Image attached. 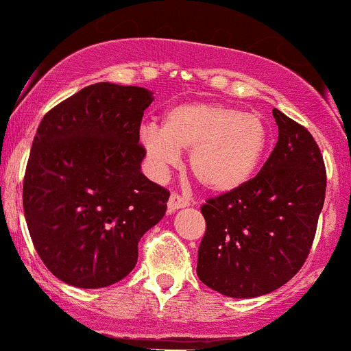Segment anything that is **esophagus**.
I'll return each instance as SVG.
<instances>
[{
    "label": "esophagus",
    "instance_id": "1",
    "mask_svg": "<svg viewBox=\"0 0 351 351\" xmlns=\"http://www.w3.org/2000/svg\"><path fill=\"white\" fill-rule=\"evenodd\" d=\"M187 204H189V199H187V197H184L182 194H179V193H172L171 197H169L167 208H169V211L172 213V211L187 206Z\"/></svg>",
    "mask_w": 351,
    "mask_h": 351
}]
</instances>
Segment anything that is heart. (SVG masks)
I'll return each mask as SVG.
<instances>
[{
  "label": "heart",
  "mask_w": 351,
  "mask_h": 351,
  "mask_svg": "<svg viewBox=\"0 0 351 351\" xmlns=\"http://www.w3.org/2000/svg\"><path fill=\"white\" fill-rule=\"evenodd\" d=\"M140 141L157 174L179 164V152H191L194 179L208 191L228 193L258 171L268 131L261 117L225 104H180L165 112L162 128H141Z\"/></svg>",
  "instance_id": "b5f03b06"
}]
</instances>
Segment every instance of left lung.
<instances>
[{
  "label": "left lung",
  "mask_w": 351,
  "mask_h": 351,
  "mask_svg": "<svg viewBox=\"0 0 351 351\" xmlns=\"http://www.w3.org/2000/svg\"><path fill=\"white\" fill-rule=\"evenodd\" d=\"M278 141L259 174L208 197L196 273L217 292L251 298L285 285L304 266L326 196L321 150L302 124L273 109Z\"/></svg>",
  "instance_id": "left-lung-1"
}]
</instances>
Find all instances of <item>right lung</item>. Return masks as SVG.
I'll return each instance as SVG.
<instances>
[{
	"instance_id": "1",
	"label": "right lung",
	"mask_w": 351,
	"mask_h": 351,
	"mask_svg": "<svg viewBox=\"0 0 351 351\" xmlns=\"http://www.w3.org/2000/svg\"><path fill=\"white\" fill-rule=\"evenodd\" d=\"M152 92L95 83L49 110L32 141L23 211L37 254L56 278L102 289L130 275L138 242L171 193L145 177L140 143Z\"/></svg>"
}]
</instances>
